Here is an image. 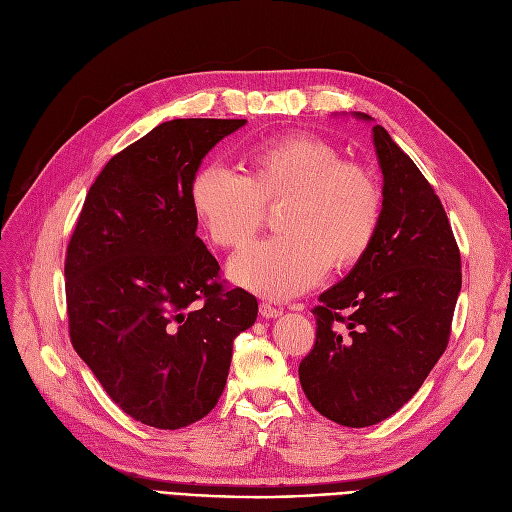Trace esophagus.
Masks as SVG:
<instances>
[{"label":"esophagus","mask_w":512,"mask_h":512,"mask_svg":"<svg viewBox=\"0 0 512 512\" xmlns=\"http://www.w3.org/2000/svg\"><path fill=\"white\" fill-rule=\"evenodd\" d=\"M259 314L263 316V318H278L280 314H282V311L278 309V307H274V305H270V303H261L259 305Z\"/></svg>","instance_id":"34e87169"}]
</instances>
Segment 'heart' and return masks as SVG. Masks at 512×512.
<instances>
[{"label":"heart","mask_w":512,"mask_h":512,"mask_svg":"<svg viewBox=\"0 0 512 512\" xmlns=\"http://www.w3.org/2000/svg\"><path fill=\"white\" fill-rule=\"evenodd\" d=\"M244 173L219 163L198 167L190 205L207 236L226 251L244 249L265 226V207L284 201L278 238L230 263L236 284L288 299L330 270H349L370 251L381 226L383 192L374 173L341 159L335 144L311 133L263 140L242 154Z\"/></svg>","instance_id":"heart-1"}]
</instances>
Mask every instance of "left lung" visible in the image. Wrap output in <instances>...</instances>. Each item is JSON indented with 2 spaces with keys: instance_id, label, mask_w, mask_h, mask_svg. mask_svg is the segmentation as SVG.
Returning <instances> with one entry per match:
<instances>
[{
  "instance_id": "1",
  "label": "left lung",
  "mask_w": 512,
  "mask_h": 512,
  "mask_svg": "<svg viewBox=\"0 0 512 512\" xmlns=\"http://www.w3.org/2000/svg\"><path fill=\"white\" fill-rule=\"evenodd\" d=\"M372 133L383 171L381 226L366 257L311 309L316 343L299 364L309 404L353 429L389 418L425 383L448 347L462 286L439 196L385 127Z\"/></svg>"
}]
</instances>
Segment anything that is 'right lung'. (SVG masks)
I'll return each instance as SVG.
<instances>
[{"instance_id":"right-lung-1","label":"right lung","mask_w":512,"mask_h":512,"mask_svg":"<svg viewBox=\"0 0 512 512\" xmlns=\"http://www.w3.org/2000/svg\"><path fill=\"white\" fill-rule=\"evenodd\" d=\"M244 119H173L113 159L85 196L64 259L69 335L110 399L175 431L224 393L257 299L228 288L196 236L190 182Z\"/></svg>"}]
</instances>
